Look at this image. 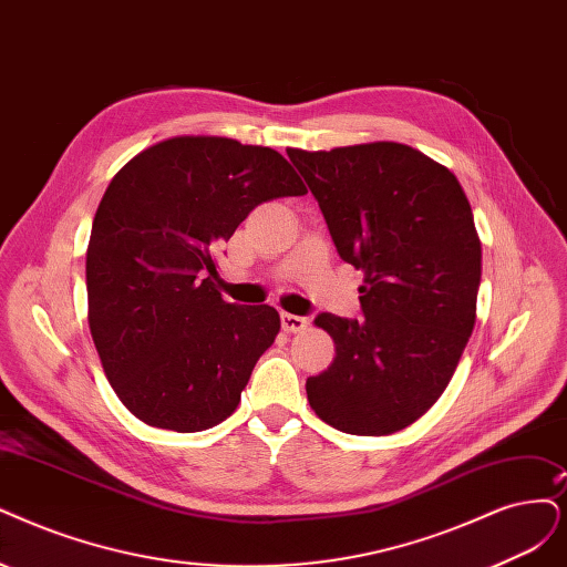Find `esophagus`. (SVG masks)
I'll return each instance as SVG.
<instances>
[{
	"mask_svg": "<svg viewBox=\"0 0 567 567\" xmlns=\"http://www.w3.org/2000/svg\"><path fill=\"white\" fill-rule=\"evenodd\" d=\"M280 320H282V329H285V331H289V333L303 331V329L308 327V318H301V316H291V312H282Z\"/></svg>",
	"mask_w": 567,
	"mask_h": 567,
	"instance_id": "1",
	"label": "esophagus"
}]
</instances>
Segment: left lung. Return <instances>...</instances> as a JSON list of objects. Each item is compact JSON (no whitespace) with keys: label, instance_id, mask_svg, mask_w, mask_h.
Returning <instances> with one entry per match:
<instances>
[{"label":"left lung","instance_id":"8db88e82","mask_svg":"<svg viewBox=\"0 0 567 567\" xmlns=\"http://www.w3.org/2000/svg\"><path fill=\"white\" fill-rule=\"evenodd\" d=\"M287 156L339 257L364 270V318H316L337 358L306 381L308 402L348 434L400 432L442 396L476 322L481 243L470 200L449 167L406 144Z\"/></svg>","mask_w":567,"mask_h":567}]
</instances>
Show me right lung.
Here are the masks:
<instances>
[{"instance_id":"add662e5","label":"right lung","mask_w":567,"mask_h":567,"mask_svg":"<svg viewBox=\"0 0 567 567\" xmlns=\"http://www.w3.org/2000/svg\"><path fill=\"white\" fill-rule=\"evenodd\" d=\"M303 194L287 158L228 137L158 142L110 182L86 251L89 324L142 423L200 432L236 411L280 316L221 299L217 247L257 205Z\"/></svg>"}]
</instances>
